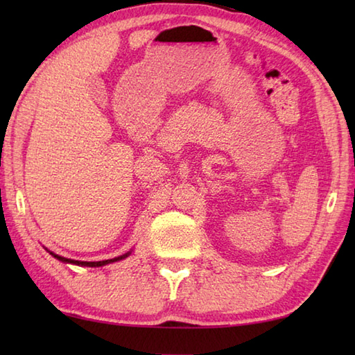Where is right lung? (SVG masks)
<instances>
[{
	"label": "right lung",
	"mask_w": 355,
	"mask_h": 355,
	"mask_svg": "<svg viewBox=\"0 0 355 355\" xmlns=\"http://www.w3.org/2000/svg\"><path fill=\"white\" fill-rule=\"evenodd\" d=\"M45 250H47V248H45ZM47 252L53 256V258H56V259H59V261L67 262V263H74V266H82V267H102V266H107V263H111V262L122 261V259L128 258V256L131 254V252H128V253H125V254H122V256H117V258H112V259H105V261H97V262H87V261H76V259L64 258V256H59V254L53 253V252H50V250H47Z\"/></svg>",
	"instance_id": "obj_1"
}]
</instances>
